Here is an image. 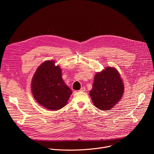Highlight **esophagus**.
<instances>
[{"label":"esophagus","instance_id":"34e87169","mask_svg":"<svg viewBox=\"0 0 154 154\" xmlns=\"http://www.w3.org/2000/svg\"><path fill=\"white\" fill-rule=\"evenodd\" d=\"M85 91V87L81 88V89L80 90V91H83V92H84Z\"/></svg>","mask_w":154,"mask_h":154}]
</instances>
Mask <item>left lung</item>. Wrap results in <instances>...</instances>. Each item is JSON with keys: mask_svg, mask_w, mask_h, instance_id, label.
Returning <instances> with one entry per match:
<instances>
[{"mask_svg": "<svg viewBox=\"0 0 154 154\" xmlns=\"http://www.w3.org/2000/svg\"><path fill=\"white\" fill-rule=\"evenodd\" d=\"M124 86L116 68L106 67L94 79L90 94L94 106L101 110H109L122 98Z\"/></svg>", "mask_w": 154, "mask_h": 154, "instance_id": "1", "label": "left lung"}]
</instances>
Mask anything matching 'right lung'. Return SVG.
I'll return each instance as SVG.
<instances>
[{"label":"right lung","mask_w":154,"mask_h":154,"mask_svg":"<svg viewBox=\"0 0 154 154\" xmlns=\"http://www.w3.org/2000/svg\"><path fill=\"white\" fill-rule=\"evenodd\" d=\"M31 87L36 102L54 111L66 105L72 93L62 79L61 68L53 60L43 62L37 68Z\"/></svg>","instance_id":"add662e5"}]
</instances>
